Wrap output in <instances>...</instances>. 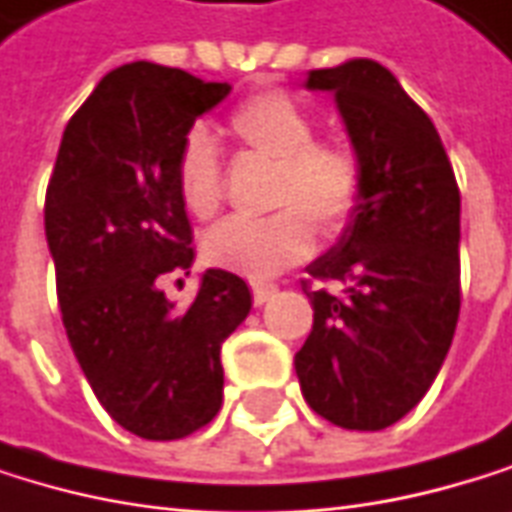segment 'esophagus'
Instances as JSON below:
<instances>
[{
    "label": "esophagus",
    "mask_w": 512,
    "mask_h": 512,
    "mask_svg": "<svg viewBox=\"0 0 512 512\" xmlns=\"http://www.w3.org/2000/svg\"><path fill=\"white\" fill-rule=\"evenodd\" d=\"M276 285H270V282H254L251 285V297H254V303H258V306H264L267 300H273L276 297Z\"/></svg>",
    "instance_id": "obj_1"
}]
</instances>
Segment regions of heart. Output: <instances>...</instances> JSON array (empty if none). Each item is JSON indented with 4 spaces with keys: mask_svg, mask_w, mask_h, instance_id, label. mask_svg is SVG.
<instances>
[{
    "mask_svg": "<svg viewBox=\"0 0 512 512\" xmlns=\"http://www.w3.org/2000/svg\"><path fill=\"white\" fill-rule=\"evenodd\" d=\"M233 136L273 163L267 218H227L203 239V254L224 270L267 279L306 258L315 230L331 236L349 224L364 194V166L352 145L312 139V118L288 93L248 99L230 118ZM178 194L191 215L209 218L221 206V163L206 127H194L178 151Z\"/></svg>",
    "mask_w": 512,
    "mask_h": 512,
    "instance_id": "obj_1",
    "label": "heart"
}]
</instances>
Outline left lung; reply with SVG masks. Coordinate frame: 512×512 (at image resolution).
Returning <instances> with one entry per match:
<instances>
[{
    "label": "left lung",
    "instance_id": "1",
    "mask_svg": "<svg viewBox=\"0 0 512 512\" xmlns=\"http://www.w3.org/2000/svg\"><path fill=\"white\" fill-rule=\"evenodd\" d=\"M334 93L364 166V194L340 239L306 270L343 294L306 291L312 334L294 355L306 404L349 431L404 419L452 346L461 309V194L437 127L376 60L312 69Z\"/></svg>",
    "mask_w": 512,
    "mask_h": 512
}]
</instances>
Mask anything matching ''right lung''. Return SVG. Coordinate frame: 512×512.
<instances>
[{"mask_svg":"<svg viewBox=\"0 0 512 512\" xmlns=\"http://www.w3.org/2000/svg\"><path fill=\"white\" fill-rule=\"evenodd\" d=\"M227 93V81L145 60L112 69L66 124L48 185L66 337L105 413L142 440L188 437L218 416L221 343L251 312L248 285L227 270H206L188 309L157 285L194 264L175 166Z\"/></svg>","mask_w":512,"mask_h":512,"instance_id":"obj_1","label":"right lung"}]
</instances>
